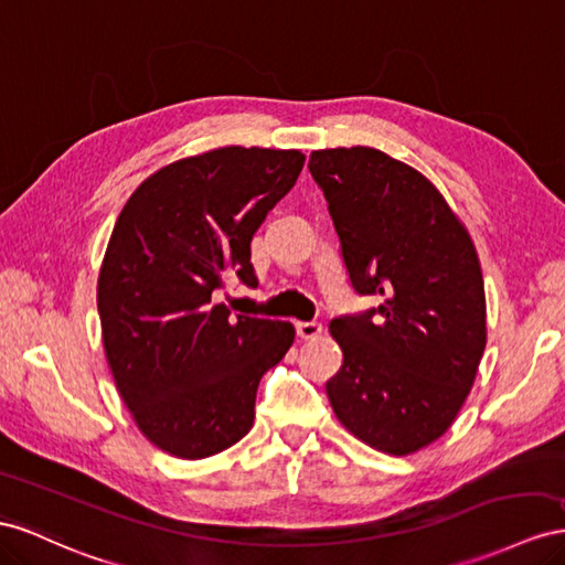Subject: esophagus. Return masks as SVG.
Segmentation results:
<instances>
[{
	"label": "esophagus",
	"instance_id": "esophagus-1",
	"mask_svg": "<svg viewBox=\"0 0 565 565\" xmlns=\"http://www.w3.org/2000/svg\"><path fill=\"white\" fill-rule=\"evenodd\" d=\"M297 334L301 340H316L320 338V332H323V326L318 323V320H309V323H297Z\"/></svg>",
	"mask_w": 565,
	"mask_h": 565
}]
</instances>
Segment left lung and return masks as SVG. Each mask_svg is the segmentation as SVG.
I'll list each match as a JSON object with an SVG mask.
<instances>
[{
  "mask_svg": "<svg viewBox=\"0 0 565 565\" xmlns=\"http://www.w3.org/2000/svg\"><path fill=\"white\" fill-rule=\"evenodd\" d=\"M349 282L377 309L330 320L342 369L326 392L365 445L406 456L445 435L487 342L484 285L463 223L433 182L373 147L313 151Z\"/></svg>",
  "mask_w": 565,
  "mask_h": 565,
  "instance_id": "1",
  "label": "left lung"
}]
</instances>
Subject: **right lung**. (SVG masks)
I'll return each instance as SVG.
<instances>
[{"label": "right lung", "mask_w": 565, "mask_h": 565, "mask_svg": "<svg viewBox=\"0 0 565 565\" xmlns=\"http://www.w3.org/2000/svg\"><path fill=\"white\" fill-rule=\"evenodd\" d=\"M297 149L221 147L132 192L106 247L97 309L116 390L142 435L206 459L254 425L256 390L295 342L282 320L231 316L213 292L258 280L252 237L295 188Z\"/></svg>", "instance_id": "right-lung-1"}]
</instances>
